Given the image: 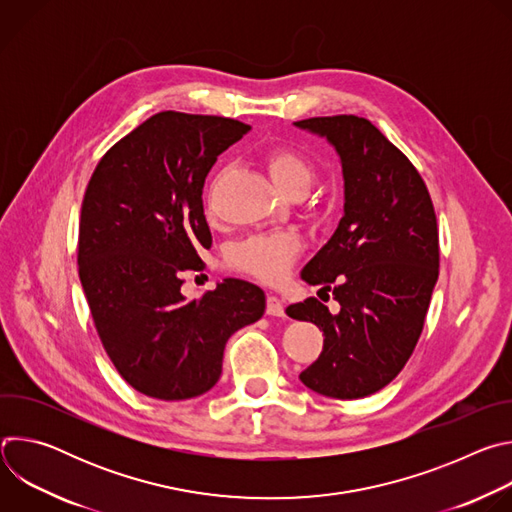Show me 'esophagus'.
<instances>
[{
    "instance_id": "obj_1",
    "label": "esophagus",
    "mask_w": 512,
    "mask_h": 512,
    "mask_svg": "<svg viewBox=\"0 0 512 512\" xmlns=\"http://www.w3.org/2000/svg\"><path fill=\"white\" fill-rule=\"evenodd\" d=\"M265 312H267L269 316H275V318L285 316V312H283V304H281V300H279V298H275V296H267V308H265Z\"/></svg>"
}]
</instances>
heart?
<instances>
[{
    "label": "heart",
    "mask_w": 512,
    "mask_h": 512,
    "mask_svg": "<svg viewBox=\"0 0 512 512\" xmlns=\"http://www.w3.org/2000/svg\"><path fill=\"white\" fill-rule=\"evenodd\" d=\"M271 180L281 192L296 188L308 190L314 178V168L300 152L291 148H275L267 154ZM302 251V241L294 233L255 235L231 249V265L261 281H281Z\"/></svg>",
    "instance_id": "1"
}]
</instances>
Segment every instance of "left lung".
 I'll return each instance as SVG.
<instances>
[{"instance_id": "8db88e82", "label": "left lung", "mask_w": 512, "mask_h": 512, "mask_svg": "<svg viewBox=\"0 0 512 512\" xmlns=\"http://www.w3.org/2000/svg\"><path fill=\"white\" fill-rule=\"evenodd\" d=\"M294 125L332 145L344 180L340 223L302 269L340 310L332 314L316 298L285 310L324 332L322 354L300 381L332 399H360L387 387L419 340L440 273L435 212L415 166L369 119Z\"/></svg>"}]
</instances>
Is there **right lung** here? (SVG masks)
I'll return each mask as SVG.
<instances>
[{
  "mask_svg": "<svg viewBox=\"0 0 512 512\" xmlns=\"http://www.w3.org/2000/svg\"><path fill=\"white\" fill-rule=\"evenodd\" d=\"M249 129L164 111L119 139L89 180L79 277L115 369L148 397L184 401L210 391L227 340L265 312L263 289L235 277L192 302L180 291V273L200 271V251L212 245L206 174Z\"/></svg>",
  "mask_w": 512,
  "mask_h": 512,
  "instance_id": "right-lung-1",
  "label": "right lung"
}]
</instances>
